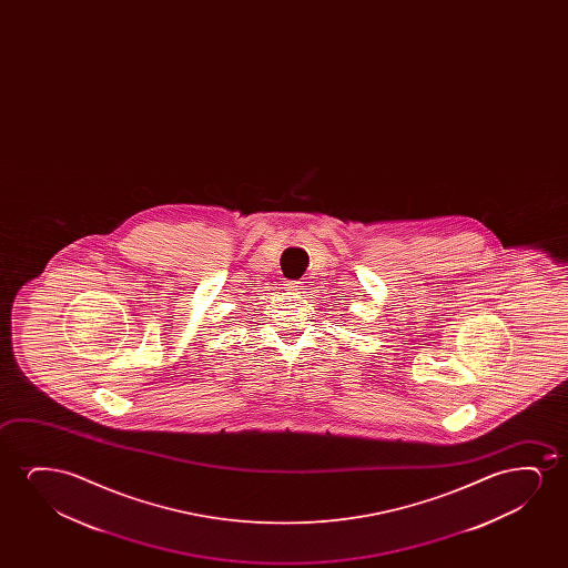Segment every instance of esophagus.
<instances>
[{
    "label": "esophagus",
    "instance_id": "esophagus-1",
    "mask_svg": "<svg viewBox=\"0 0 568 568\" xmlns=\"http://www.w3.org/2000/svg\"><path fill=\"white\" fill-rule=\"evenodd\" d=\"M288 291L293 293H301L303 291V281H287Z\"/></svg>",
    "mask_w": 568,
    "mask_h": 568
}]
</instances>
